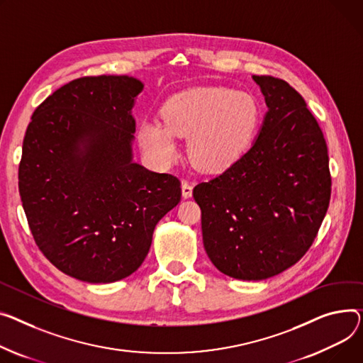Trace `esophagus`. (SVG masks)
<instances>
[{
	"label": "esophagus",
	"mask_w": 363,
	"mask_h": 363,
	"mask_svg": "<svg viewBox=\"0 0 363 363\" xmlns=\"http://www.w3.org/2000/svg\"><path fill=\"white\" fill-rule=\"evenodd\" d=\"M192 196V185L188 181H182V197L189 199Z\"/></svg>",
	"instance_id": "obj_1"
}]
</instances>
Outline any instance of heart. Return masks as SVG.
<instances>
[{"label": "heart", "instance_id": "obj_1", "mask_svg": "<svg viewBox=\"0 0 363 363\" xmlns=\"http://www.w3.org/2000/svg\"><path fill=\"white\" fill-rule=\"evenodd\" d=\"M163 123L143 121L138 140L159 163L177 156V137L188 138L191 162L206 172H220L245 155L259 123L252 94L222 86L194 87L169 98Z\"/></svg>", "mask_w": 363, "mask_h": 363}]
</instances>
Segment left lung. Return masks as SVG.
I'll return each instance as SVG.
<instances>
[{"instance_id": "8db88e82", "label": "left lung", "mask_w": 363, "mask_h": 363, "mask_svg": "<svg viewBox=\"0 0 363 363\" xmlns=\"http://www.w3.org/2000/svg\"><path fill=\"white\" fill-rule=\"evenodd\" d=\"M269 106L252 147L196 185L210 261L239 280L296 264L315 239L331 196L324 134L302 96L281 79L252 76Z\"/></svg>"}]
</instances>
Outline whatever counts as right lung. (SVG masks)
I'll return each mask as SVG.
<instances>
[{"label":"right lung","instance_id":"obj_1","mask_svg":"<svg viewBox=\"0 0 363 363\" xmlns=\"http://www.w3.org/2000/svg\"><path fill=\"white\" fill-rule=\"evenodd\" d=\"M141 90L128 76L72 80L35 109L23 140L18 191L35 242L82 281L133 274L155 226L181 201L177 177L133 162Z\"/></svg>","mask_w":363,"mask_h":363}]
</instances>
